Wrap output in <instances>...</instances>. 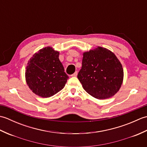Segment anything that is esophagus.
<instances>
[{
	"label": "esophagus",
	"mask_w": 147,
	"mask_h": 147,
	"mask_svg": "<svg viewBox=\"0 0 147 147\" xmlns=\"http://www.w3.org/2000/svg\"><path fill=\"white\" fill-rule=\"evenodd\" d=\"M78 75V72L76 71L75 73H74L73 74H72V76H76Z\"/></svg>",
	"instance_id": "1"
}]
</instances>
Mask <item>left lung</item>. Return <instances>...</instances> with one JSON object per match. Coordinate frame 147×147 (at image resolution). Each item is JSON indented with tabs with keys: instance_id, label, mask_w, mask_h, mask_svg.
I'll return each mask as SVG.
<instances>
[{
	"instance_id": "obj_1",
	"label": "left lung",
	"mask_w": 147,
	"mask_h": 147,
	"mask_svg": "<svg viewBox=\"0 0 147 147\" xmlns=\"http://www.w3.org/2000/svg\"><path fill=\"white\" fill-rule=\"evenodd\" d=\"M123 76L121 62L109 50L98 47L83 53L78 78L93 97L102 100L114 96L121 88Z\"/></svg>"
}]
</instances>
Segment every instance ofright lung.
<instances>
[{
	"label": "right lung",
	"instance_id": "add662e5",
	"mask_svg": "<svg viewBox=\"0 0 147 147\" xmlns=\"http://www.w3.org/2000/svg\"><path fill=\"white\" fill-rule=\"evenodd\" d=\"M59 55V52L48 47L34 54L28 63L26 83L34 93L41 97L56 94L64 88L69 78Z\"/></svg>",
	"mask_w": 147,
	"mask_h": 147
}]
</instances>
